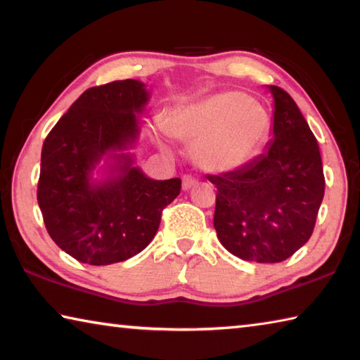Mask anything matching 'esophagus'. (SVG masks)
Segmentation results:
<instances>
[{
  "instance_id": "34e87169",
  "label": "esophagus",
  "mask_w": 360,
  "mask_h": 360,
  "mask_svg": "<svg viewBox=\"0 0 360 360\" xmlns=\"http://www.w3.org/2000/svg\"><path fill=\"white\" fill-rule=\"evenodd\" d=\"M195 184H197V181H195L192 176H184V178H182V188H184V191H188V188H192Z\"/></svg>"
}]
</instances>
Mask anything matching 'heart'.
<instances>
[{"label":"heart","mask_w":360,"mask_h":360,"mask_svg":"<svg viewBox=\"0 0 360 360\" xmlns=\"http://www.w3.org/2000/svg\"><path fill=\"white\" fill-rule=\"evenodd\" d=\"M268 129L270 119L265 109L238 90L182 106L167 125L169 135L193 143L195 163L214 174L245 167L262 148Z\"/></svg>","instance_id":"heart-1"}]
</instances>
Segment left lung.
<instances>
[{"instance_id":"8db88e82","label":"left lung","mask_w":360,"mask_h":360,"mask_svg":"<svg viewBox=\"0 0 360 360\" xmlns=\"http://www.w3.org/2000/svg\"><path fill=\"white\" fill-rule=\"evenodd\" d=\"M266 89L273 138L265 150L208 179L217 187L214 229L222 246L243 260L276 264L311 236L326 181L318 141L295 101L276 85Z\"/></svg>"}]
</instances>
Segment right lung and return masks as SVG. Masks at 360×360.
Segmentation results:
<instances>
[{
  "mask_svg": "<svg viewBox=\"0 0 360 360\" xmlns=\"http://www.w3.org/2000/svg\"><path fill=\"white\" fill-rule=\"evenodd\" d=\"M150 92L135 79L92 87L72 103L41 152L38 205L56 245L89 265H111L154 240L181 179L135 165L139 115Z\"/></svg>",
  "mask_w": 360,
  "mask_h": 360,
  "instance_id": "right-lung-1",
  "label": "right lung"
}]
</instances>
